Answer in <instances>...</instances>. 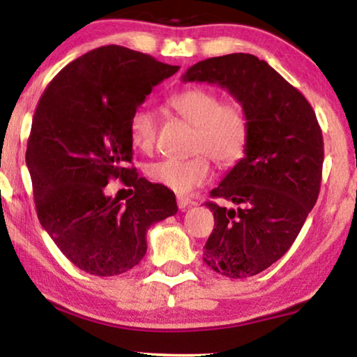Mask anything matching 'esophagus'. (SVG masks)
Returning a JSON list of instances; mask_svg holds the SVG:
<instances>
[{
    "label": "esophagus",
    "mask_w": 357,
    "mask_h": 357,
    "mask_svg": "<svg viewBox=\"0 0 357 357\" xmlns=\"http://www.w3.org/2000/svg\"><path fill=\"white\" fill-rule=\"evenodd\" d=\"M176 200H178V207H179L181 210H185V208L192 207V204H194L192 200H190L189 197H185V195H178Z\"/></svg>",
    "instance_id": "obj_1"
}]
</instances>
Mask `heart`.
Segmentation results:
<instances>
[{
    "instance_id": "heart-1",
    "label": "heart",
    "mask_w": 357,
    "mask_h": 357,
    "mask_svg": "<svg viewBox=\"0 0 357 357\" xmlns=\"http://www.w3.org/2000/svg\"><path fill=\"white\" fill-rule=\"evenodd\" d=\"M168 105L174 113L194 126L190 150L197 153L189 160H160L150 163L147 176L163 188L188 194L212 178V162L231 168L248 150L250 123L239 102L222 98L212 90L189 87L173 93ZM129 140L139 152H152L157 142L158 118L147 105H139L129 116Z\"/></svg>"
}]
</instances>
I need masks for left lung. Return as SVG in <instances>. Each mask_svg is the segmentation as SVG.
<instances>
[{
  "mask_svg": "<svg viewBox=\"0 0 357 357\" xmlns=\"http://www.w3.org/2000/svg\"><path fill=\"white\" fill-rule=\"evenodd\" d=\"M183 82L217 84L248 112L244 158L210 192L238 210L207 202L215 228L204 245V262L225 277H252L288 252L317 202L322 130L304 95L254 54L199 61Z\"/></svg>",
  "mask_w": 357,
  "mask_h": 357,
  "instance_id": "8db88e82",
  "label": "left lung"
}]
</instances>
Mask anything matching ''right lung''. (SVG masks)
Returning a JSON list of instances; mask_svg holds the SVG:
<instances>
[{
	"label": "right lung",
	"instance_id": "right-lung-1",
	"mask_svg": "<svg viewBox=\"0 0 357 357\" xmlns=\"http://www.w3.org/2000/svg\"><path fill=\"white\" fill-rule=\"evenodd\" d=\"M178 69L108 45L63 68L40 98L26 152L35 207L50 238L84 272L113 277L135 267L147 252V229L178 212L169 189L126 167L130 113ZM112 177L135 188L126 203L104 194Z\"/></svg>",
	"mask_w": 357,
	"mask_h": 357
}]
</instances>
